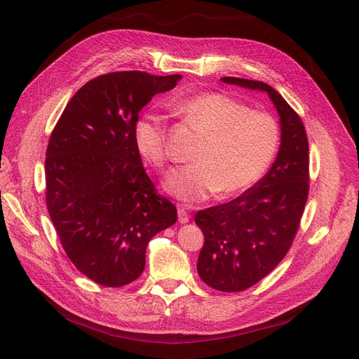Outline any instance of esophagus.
Instances as JSON below:
<instances>
[{"label":"esophagus","instance_id":"1","mask_svg":"<svg viewBox=\"0 0 359 359\" xmlns=\"http://www.w3.org/2000/svg\"><path fill=\"white\" fill-rule=\"evenodd\" d=\"M177 217H179V222H180V224L189 222V214H187V211L183 208V206H179Z\"/></svg>","mask_w":359,"mask_h":359}]
</instances>
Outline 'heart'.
Wrapping results in <instances>:
<instances>
[{
  "mask_svg": "<svg viewBox=\"0 0 359 359\" xmlns=\"http://www.w3.org/2000/svg\"><path fill=\"white\" fill-rule=\"evenodd\" d=\"M177 110L205 135L192 158L194 165L170 175L165 189L184 202H202L219 192L233 196L253 186L272 164L279 147V126L266 111L222 93H201L173 99ZM138 153L156 167L167 161V126L161 116L145 113L134 125Z\"/></svg>",
  "mask_w": 359,
  "mask_h": 359,
  "instance_id": "obj_1",
  "label": "heart"
}]
</instances>
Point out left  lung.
Returning <instances> with one entry per match:
<instances>
[{
  "label": "left lung",
  "instance_id": "obj_1",
  "mask_svg": "<svg viewBox=\"0 0 359 359\" xmlns=\"http://www.w3.org/2000/svg\"><path fill=\"white\" fill-rule=\"evenodd\" d=\"M222 83L268 93L280 122V145L269 172L238 198L196 212L205 241L198 273L222 292L244 291L288 253L309 198V140L303 121L269 84L222 77Z\"/></svg>",
  "mask_w": 359,
  "mask_h": 359
}]
</instances>
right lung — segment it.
I'll use <instances>...</instances> for the list:
<instances>
[{
  "instance_id": "obj_1",
  "label": "right lung",
  "mask_w": 359,
  "mask_h": 359,
  "mask_svg": "<svg viewBox=\"0 0 359 359\" xmlns=\"http://www.w3.org/2000/svg\"><path fill=\"white\" fill-rule=\"evenodd\" d=\"M182 75L142 71L100 75L68 102L45 160L46 206L62 248L81 273L118 288L145 266L148 241L177 221L134 142V125L153 96Z\"/></svg>"
}]
</instances>
